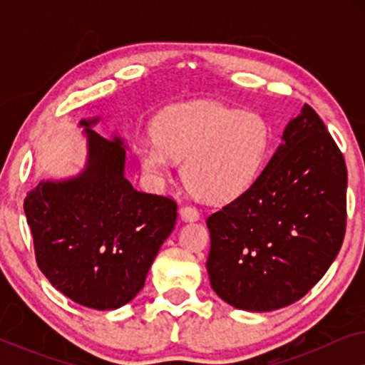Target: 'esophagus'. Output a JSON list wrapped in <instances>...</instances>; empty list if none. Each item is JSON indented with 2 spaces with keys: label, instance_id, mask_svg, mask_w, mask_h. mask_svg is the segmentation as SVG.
<instances>
[{
  "label": "esophagus",
  "instance_id": "esophagus-1",
  "mask_svg": "<svg viewBox=\"0 0 365 365\" xmlns=\"http://www.w3.org/2000/svg\"><path fill=\"white\" fill-rule=\"evenodd\" d=\"M179 214H181L182 221H197L199 219V211L191 204H186V206H181L179 209Z\"/></svg>",
  "mask_w": 365,
  "mask_h": 365
}]
</instances>
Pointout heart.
I'll return each mask as SVG.
<instances>
[{
  "label": "heart",
  "mask_w": 365,
  "mask_h": 365,
  "mask_svg": "<svg viewBox=\"0 0 365 365\" xmlns=\"http://www.w3.org/2000/svg\"><path fill=\"white\" fill-rule=\"evenodd\" d=\"M272 146L267 119L256 111L216 101L169 108L156 121V134L136 143L143 169L168 176L174 161L189 191L206 201H231L256 182Z\"/></svg>",
  "instance_id": "b5f03b06"
}]
</instances>
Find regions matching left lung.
Listing matches in <instances>:
<instances>
[{"instance_id": "1", "label": "left lung", "mask_w": 365, "mask_h": 365, "mask_svg": "<svg viewBox=\"0 0 365 365\" xmlns=\"http://www.w3.org/2000/svg\"><path fill=\"white\" fill-rule=\"evenodd\" d=\"M256 182L207 217L214 292L267 312L306 296L341 251L347 168L319 114L304 104Z\"/></svg>"}]
</instances>
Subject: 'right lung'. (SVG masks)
<instances>
[{"mask_svg":"<svg viewBox=\"0 0 365 365\" xmlns=\"http://www.w3.org/2000/svg\"><path fill=\"white\" fill-rule=\"evenodd\" d=\"M83 173L41 181L24 199L38 267L54 289L84 307L108 311L141 291L163 242L173 232L178 204L139 192L124 176L126 146L93 131Z\"/></svg>","mask_w":365,"mask_h":365,"instance_id":"right-lung-1","label":"right lung"}]
</instances>
